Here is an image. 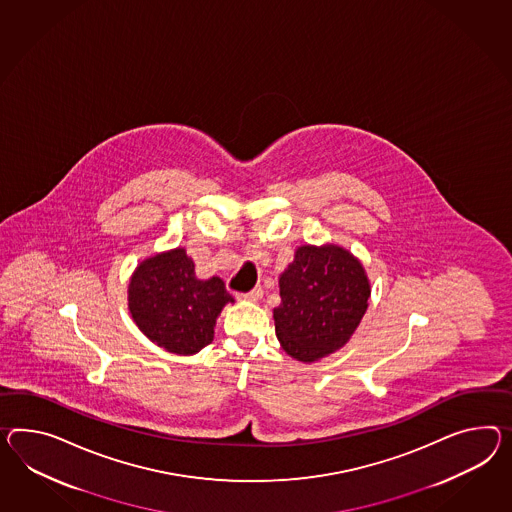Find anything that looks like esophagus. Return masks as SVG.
Listing matches in <instances>:
<instances>
[{
  "mask_svg": "<svg viewBox=\"0 0 512 512\" xmlns=\"http://www.w3.org/2000/svg\"><path fill=\"white\" fill-rule=\"evenodd\" d=\"M241 301H250V302H258L263 297L262 288H254L249 293H239L237 295Z\"/></svg>",
  "mask_w": 512,
  "mask_h": 512,
  "instance_id": "esophagus-1",
  "label": "esophagus"
}]
</instances>
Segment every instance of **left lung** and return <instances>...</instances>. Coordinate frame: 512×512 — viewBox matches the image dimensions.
Masks as SVG:
<instances>
[{
    "label": "left lung",
    "mask_w": 512,
    "mask_h": 512,
    "mask_svg": "<svg viewBox=\"0 0 512 512\" xmlns=\"http://www.w3.org/2000/svg\"><path fill=\"white\" fill-rule=\"evenodd\" d=\"M276 338L295 360L310 364L340 351L366 314L371 284L362 262L334 243L301 245L278 278Z\"/></svg>",
    "instance_id": "8db88e82"
}]
</instances>
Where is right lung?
Wrapping results in <instances>:
<instances>
[{"instance_id":"right-lung-1","label":"right lung","mask_w":512,"mask_h":512,"mask_svg":"<svg viewBox=\"0 0 512 512\" xmlns=\"http://www.w3.org/2000/svg\"><path fill=\"white\" fill-rule=\"evenodd\" d=\"M234 297L219 276L200 280L184 247L148 256L128 284V310L148 340L191 356L213 341L217 317Z\"/></svg>"}]
</instances>
